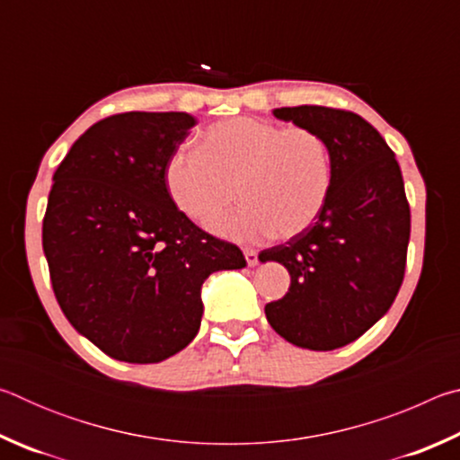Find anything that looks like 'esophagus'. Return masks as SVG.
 <instances>
[{"instance_id": "esophagus-1", "label": "esophagus", "mask_w": 460, "mask_h": 460, "mask_svg": "<svg viewBox=\"0 0 460 460\" xmlns=\"http://www.w3.org/2000/svg\"><path fill=\"white\" fill-rule=\"evenodd\" d=\"M243 255H245V261H247V266H255V263L260 261V253L255 252V249H243Z\"/></svg>"}]
</instances>
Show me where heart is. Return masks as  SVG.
I'll use <instances>...</instances> for the list:
<instances>
[{
  "label": "heart",
  "mask_w": 460,
  "mask_h": 460,
  "mask_svg": "<svg viewBox=\"0 0 460 460\" xmlns=\"http://www.w3.org/2000/svg\"><path fill=\"white\" fill-rule=\"evenodd\" d=\"M164 178L176 208L192 221L221 215L239 190L243 205L208 221L217 235L260 241L276 233L290 239L323 213L334 166L331 146L314 129L233 118L202 131L199 147L170 155Z\"/></svg>",
  "instance_id": "heart-1"
}]
</instances>
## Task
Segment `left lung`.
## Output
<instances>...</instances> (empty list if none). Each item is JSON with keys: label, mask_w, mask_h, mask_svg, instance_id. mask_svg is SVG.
Here are the masks:
<instances>
[{"label": "left lung", "mask_w": 460, "mask_h": 460, "mask_svg": "<svg viewBox=\"0 0 460 460\" xmlns=\"http://www.w3.org/2000/svg\"><path fill=\"white\" fill-rule=\"evenodd\" d=\"M274 115L326 139L334 181L313 227L260 253L290 274L288 294L266 305V316L292 345L332 351L369 331L398 296L410 241L402 170L379 131L353 111L300 105Z\"/></svg>", "instance_id": "1"}]
</instances>
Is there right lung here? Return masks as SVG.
<instances>
[{"instance_id":"add662e5","label":"right lung","mask_w":460,"mask_h":460,"mask_svg":"<svg viewBox=\"0 0 460 460\" xmlns=\"http://www.w3.org/2000/svg\"><path fill=\"white\" fill-rule=\"evenodd\" d=\"M197 119L128 111L76 139L52 176L42 247L62 313L105 355L158 363L197 337L200 286L241 249L181 213L166 164Z\"/></svg>"}]
</instances>
